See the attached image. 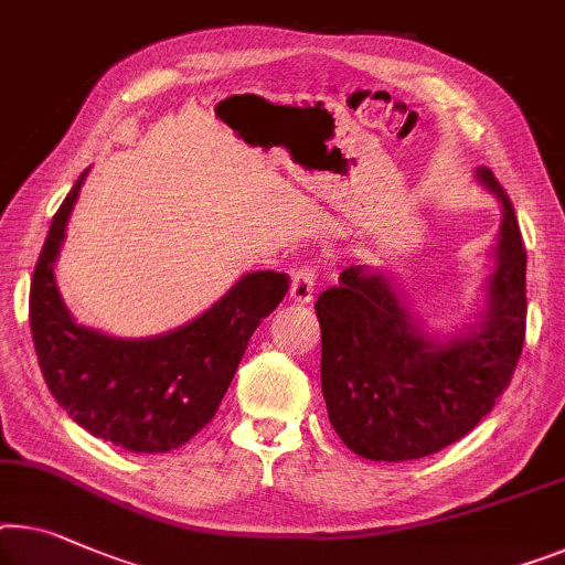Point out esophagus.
I'll return each mask as SVG.
<instances>
[{
  "instance_id": "34e87169",
  "label": "esophagus",
  "mask_w": 565,
  "mask_h": 565,
  "mask_svg": "<svg viewBox=\"0 0 565 565\" xmlns=\"http://www.w3.org/2000/svg\"><path fill=\"white\" fill-rule=\"evenodd\" d=\"M315 286H317V266H309V264L301 266L291 279V289H289L291 301H297V305H309V301L315 299Z\"/></svg>"
}]
</instances>
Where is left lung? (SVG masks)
I'll return each instance as SVG.
<instances>
[{"label":"left lung","mask_w":565,"mask_h":565,"mask_svg":"<svg viewBox=\"0 0 565 565\" xmlns=\"http://www.w3.org/2000/svg\"><path fill=\"white\" fill-rule=\"evenodd\" d=\"M477 180L502 205L494 271L477 324L439 340L420 327L393 281L350 266L317 299L322 393L348 449L373 461H408L467 436L508 388L525 342V264L515 207L487 167Z\"/></svg>","instance_id":"left-lung-1"}]
</instances>
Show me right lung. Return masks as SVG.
Wrapping results in <instances>:
<instances>
[{
    "label": "right lung",
    "mask_w": 565,
    "mask_h": 565,
    "mask_svg": "<svg viewBox=\"0 0 565 565\" xmlns=\"http://www.w3.org/2000/svg\"><path fill=\"white\" fill-rule=\"evenodd\" d=\"M88 170L57 207L30 286V327L42 377L75 424L126 451L164 454L213 420L260 319L289 291V276H241L190 324L124 340L75 322L55 281L67 217Z\"/></svg>",
    "instance_id": "1"
}]
</instances>
